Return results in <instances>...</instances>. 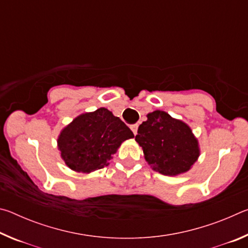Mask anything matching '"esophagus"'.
Listing matches in <instances>:
<instances>
[{
    "label": "esophagus",
    "instance_id": "34e87169",
    "mask_svg": "<svg viewBox=\"0 0 248 248\" xmlns=\"http://www.w3.org/2000/svg\"><path fill=\"white\" fill-rule=\"evenodd\" d=\"M138 127H139V125H138L137 124L131 125V130H132V132H133L134 136H137V133H138Z\"/></svg>",
    "mask_w": 248,
    "mask_h": 248
}]
</instances>
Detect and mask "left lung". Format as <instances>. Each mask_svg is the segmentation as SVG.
I'll use <instances>...</instances> for the list:
<instances>
[{"label":"left lung","mask_w":248,"mask_h":248,"mask_svg":"<svg viewBox=\"0 0 248 248\" xmlns=\"http://www.w3.org/2000/svg\"><path fill=\"white\" fill-rule=\"evenodd\" d=\"M146 117L139 125L136 141L151 169L166 176L187 173L200 155L191 128L163 110L149 112Z\"/></svg>","instance_id":"obj_1"}]
</instances>
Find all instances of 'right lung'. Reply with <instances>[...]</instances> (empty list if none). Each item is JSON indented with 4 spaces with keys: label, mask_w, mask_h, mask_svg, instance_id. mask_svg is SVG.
Returning <instances> with one entry per match:
<instances>
[{
    "label": "right lung",
    "mask_w": 248,
    "mask_h": 248,
    "mask_svg": "<svg viewBox=\"0 0 248 248\" xmlns=\"http://www.w3.org/2000/svg\"><path fill=\"white\" fill-rule=\"evenodd\" d=\"M134 138L119 117L107 108L83 112L61 130L57 143L70 170L90 174L109 165L124 141Z\"/></svg>",
    "instance_id": "right-lung-1"
}]
</instances>
